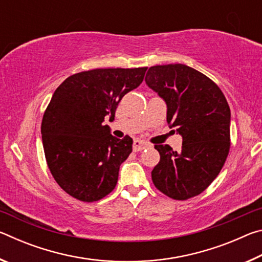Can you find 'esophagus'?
<instances>
[{
  "instance_id": "esophagus-1",
  "label": "esophagus",
  "mask_w": 262,
  "mask_h": 262,
  "mask_svg": "<svg viewBox=\"0 0 262 262\" xmlns=\"http://www.w3.org/2000/svg\"><path fill=\"white\" fill-rule=\"evenodd\" d=\"M148 147H150V144L141 140H135L134 144H133V149H134V151H141V150H143Z\"/></svg>"
}]
</instances>
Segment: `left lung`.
I'll list each match as a JSON object with an SVG mask.
<instances>
[{"mask_svg":"<svg viewBox=\"0 0 262 262\" xmlns=\"http://www.w3.org/2000/svg\"><path fill=\"white\" fill-rule=\"evenodd\" d=\"M145 83L165 101L166 121L183 137L180 152L155 145L161 161L151 172L154 185L168 198L187 200L202 193L227 161L229 104L209 77L181 63L150 67Z\"/></svg>","mask_w":262,"mask_h":262,"instance_id":"8db88e82","label":"left lung"}]
</instances>
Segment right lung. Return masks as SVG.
<instances>
[{"label": "right lung", "instance_id": "right-lung-1", "mask_svg": "<svg viewBox=\"0 0 262 262\" xmlns=\"http://www.w3.org/2000/svg\"><path fill=\"white\" fill-rule=\"evenodd\" d=\"M147 69L88 70L66 78L53 94L41 122L43 151L53 178L77 200L98 201L117 185L133 139H117L103 122L114 120L118 104Z\"/></svg>", "mask_w": 262, "mask_h": 262}]
</instances>
